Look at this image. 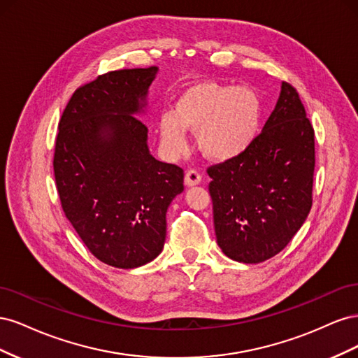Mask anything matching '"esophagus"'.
<instances>
[{"instance_id": "1", "label": "esophagus", "mask_w": 358, "mask_h": 358, "mask_svg": "<svg viewBox=\"0 0 358 358\" xmlns=\"http://www.w3.org/2000/svg\"><path fill=\"white\" fill-rule=\"evenodd\" d=\"M201 182V175L197 170H188L185 173V185L187 187H196Z\"/></svg>"}]
</instances>
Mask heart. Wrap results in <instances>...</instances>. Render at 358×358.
<instances>
[{
	"instance_id": "heart-1",
	"label": "heart",
	"mask_w": 358,
	"mask_h": 358,
	"mask_svg": "<svg viewBox=\"0 0 358 358\" xmlns=\"http://www.w3.org/2000/svg\"><path fill=\"white\" fill-rule=\"evenodd\" d=\"M262 117L263 104L254 90L203 80L182 91L173 115L161 116L158 133L171 155L187 150V131L197 133L201 152L225 162L239 158L254 145Z\"/></svg>"
}]
</instances>
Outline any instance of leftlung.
I'll return each mask as SVG.
<instances>
[{
    "instance_id": "8db88e82",
    "label": "left lung",
    "mask_w": 358,
    "mask_h": 358,
    "mask_svg": "<svg viewBox=\"0 0 358 358\" xmlns=\"http://www.w3.org/2000/svg\"><path fill=\"white\" fill-rule=\"evenodd\" d=\"M315 134L297 91L280 85L275 110L239 158L208 169L222 252L245 264L275 257L312 208Z\"/></svg>"
}]
</instances>
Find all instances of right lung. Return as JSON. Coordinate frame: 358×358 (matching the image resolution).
<instances>
[{
    "label": "right lung",
    "instance_id": "add662e5",
    "mask_svg": "<svg viewBox=\"0 0 358 358\" xmlns=\"http://www.w3.org/2000/svg\"><path fill=\"white\" fill-rule=\"evenodd\" d=\"M157 73L99 76L74 91L58 125L53 171L62 210L92 255L117 268L161 254L167 209L183 191V170L150 155L136 116Z\"/></svg>",
    "mask_w": 358,
    "mask_h": 358
}]
</instances>
